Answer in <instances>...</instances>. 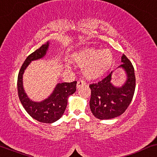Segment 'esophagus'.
Masks as SVG:
<instances>
[{
	"instance_id": "obj_1",
	"label": "esophagus",
	"mask_w": 157,
	"mask_h": 157,
	"mask_svg": "<svg viewBox=\"0 0 157 157\" xmlns=\"http://www.w3.org/2000/svg\"><path fill=\"white\" fill-rule=\"evenodd\" d=\"M85 84H86L85 81H83V79H79V80L78 81V82H77V85H76L77 89H79V88L85 85Z\"/></svg>"
}]
</instances>
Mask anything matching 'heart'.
<instances>
[{
	"mask_svg": "<svg viewBox=\"0 0 157 157\" xmlns=\"http://www.w3.org/2000/svg\"><path fill=\"white\" fill-rule=\"evenodd\" d=\"M73 60L84 66V74L88 78L96 79L110 69L113 63V55L109 49L85 48L75 53Z\"/></svg>",
	"mask_w": 157,
	"mask_h": 157,
	"instance_id": "1",
	"label": "heart"
}]
</instances>
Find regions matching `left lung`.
I'll return each instance as SVG.
<instances>
[{"mask_svg": "<svg viewBox=\"0 0 157 157\" xmlns=\"http://www.w3.org/2000/svg\"><path fill=\"white\" fill-rule=\"evenodd\" d=\"M120 66L125 70L127 80L121 87H116L111 83V74L98 81L91 83L90 109L94 117L99 119H110L121 115L129 106L136 87L134 68L125 55L121 57Z\"/></svg>", "mask_w": 157, "mask_h": 157, "instance_id": "8db88e82", "label": "left lung"}]
</instances>
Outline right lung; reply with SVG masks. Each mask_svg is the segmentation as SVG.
Returning a JSON list of instances; mask_svg holds the SVG:
<instances>
[{"mask_svg": "<svg viewBox=\"0 0 157 157\" xmlns=\"http://www.w3.org/2000/svg\"><path fill=\"white\" fill-rule=\"evenodd\" d=\"M48 44L47 42L42 45L26 58L19 71L17 86L19 99L27 113L38 121L51 124L59 120L63 114L67 106L68 96L76 91L77 81L58 83L51 95L40 102L30 100L23 87V74L25 69L32 61L41 59L46 55Z\"/></svg>", "mask_w": 157, "mask_h": 157, "instance_id": "obj_1", "label": "right lung"}]
</instances>
